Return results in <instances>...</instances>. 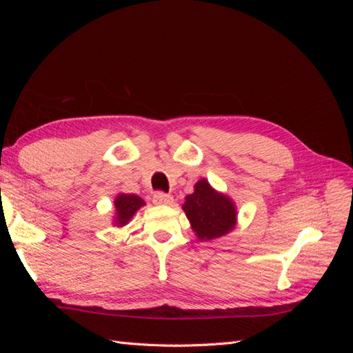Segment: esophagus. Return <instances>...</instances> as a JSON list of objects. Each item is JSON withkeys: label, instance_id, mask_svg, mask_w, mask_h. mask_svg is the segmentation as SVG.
<instances>
[{"label": "esophagus", "instance_id": "obj_1", "mask_svg": "<svg viewBox=\"0 0 353 353\" xmlns=\"http://www.w3.org/2000/svg\"><path fill=\"white\" fill-rule=\"evenodd\" d=\"M153 203H154V205H162V206L172 205L174 199H172V196H169L166 193H162V191H159V193H156L153 196Z\"/></svg>", "mask_w": 353, "mask_h": 353}]
</instances>
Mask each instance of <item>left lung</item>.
<instances>
[{
	"label": "left lung",
	"instance_id": "left-lung-1",
	"mask_svg": "<svg viewBox=\"0 0 353 353\" xmlns=\"http://www.w3.org/2000/svg\"><path fill=\"white\" fill-rule=\"evenodd\" d=\"M199 240H213L234 230L237 210L234 201L213 190L203 178L194 185V193L185 197L183 206Z\"/></svg>",
	"mask_w": 353,
	"mask_h": 353
}]
</instances>
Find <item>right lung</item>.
Masks as SVG:
<instances>
[{
  "label": "right lung",
  "instance_id": "right-lung-1",
  "mask_svg": "<svg viewBox=\"0 0 353 353\" xmlns=\"http://www.w3.org/2000/svg\"><path fill=\"white\" fill-rule=\"evenodd\" d=\"M145 201L137 194H117L114 199V209H116V216L114 223L117 227H123L128 222L132 219L135 212L143 208Z\"/></svg>",
  "mask_w": 353,
  "mask_h": 353
}]
</instances>
